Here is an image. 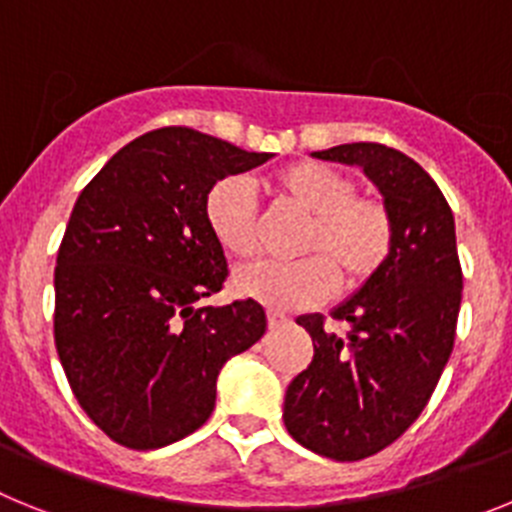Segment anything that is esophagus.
<instances>
[{"label": "esophagus", "mask_w": 512, "mask_h": 512, "mask_svg": "<svg viewBox=\"0 0 512 512\" xmlns=\"http://www.w3.org/2000/svg\"><path fill=\"white\" fill-rule=\"evenodd\" d=\"M286 322H288V317L283 314V311H268V327H270V330H278V327H283Z\"/></svg>", "instance_id": "obj_1"}]
</instances>
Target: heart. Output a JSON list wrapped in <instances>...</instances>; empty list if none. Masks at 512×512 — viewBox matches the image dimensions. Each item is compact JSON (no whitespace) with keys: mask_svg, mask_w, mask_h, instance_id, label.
<instances>
[{"mask_svg":"<svg viewBox=\"0 0 512 512\" xmlns=\"http://www.w3.org/2000/svg\"><path fill=\"white\" fill-rule=\"evenodd\" d=\"M278 201L306 213L296 242L304 257L257 262L237 270L234 291L275 309L317 304L332 286L358 288L379 273L394 247V221L384 201L355 193V180L324 162H299L265 177ZM208 231L234 257L255 255L257 206L239 177L213 182L203 201Z\"/></svg>","mask_w":512,"mask_h":512,"instance_id":"obj_1","label":"heart"}]
</instances>
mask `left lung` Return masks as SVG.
Wrapping results in <instances>:
<instances>
[{"mask_svg":"<svg viewBox=\"0 0 512 512\" xmlns=\"http://www.w3.org/2000/svg\"><path fill=\"white\" fill-rule=\"evenodd\" d=\"M324 162L358 164L384 195L394 247L371 281L330 311L296 319L314 358L288 384L283 422L293 441L335 461H361L417 420L441 379L461 306L459 250L451 206L415 159L384 144L314 151Z\"/></svg>","mask_w":512,"mask_h":512,"instance_id":"obj_1","label":"left lung"}]
</instances>
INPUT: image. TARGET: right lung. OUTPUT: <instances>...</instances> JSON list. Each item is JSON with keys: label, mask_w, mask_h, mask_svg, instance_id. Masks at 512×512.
Returning <instances> with one entry per match:
<instances>
[{"label": "right lung", "mask_w": 512, "mask_h": 512, "mask_svg": "<svg viewBox=\"0 0 512 512\" xmlns=\"http://www.w3.org/2000/svg\"><path fill=\"white\" fill-rule=\"evenodd\" d=\"M270 157L157 128L79 193L53 273V340L77 402L115 443L151 451L201 428L221 366L265 335L255 299L198 301L229 275L203 216L208 190Z\"/></svg>", "instance_id": "add662e5"}]
</instances>
